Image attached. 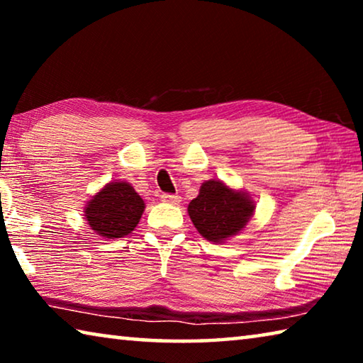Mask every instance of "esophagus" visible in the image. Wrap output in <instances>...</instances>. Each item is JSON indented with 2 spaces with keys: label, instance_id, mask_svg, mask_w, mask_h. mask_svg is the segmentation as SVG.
<instances>
[{
  "label": "esophagus",
  "instance_id": "1",
  "mask_svg": "<svg viewBox=\"0 0 363 363\" xmlns=\"http://www.w3.org/2000/svg\"><path fill=\"white\" fill-rule=\"evenodd\" d=\"M162 200L164 203H171V205H179L181 201V196L179 195H171V194H163L162 195Z\"/></svg>",
  "mask_w": 363,
  "mask_h": 363
}]
</instances>
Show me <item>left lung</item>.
Here are the masks:
<instances>
[{
  "label": "left lung",
  "instance_id": "left-lung-1",
  "mask_svg": "<svg viewBox=\"0 0 363 363\" xmlns=\"http://www.w3.org/2000/svg\"><path fill=\"white\" fill-rule=\"evenodd\" d=\"M189 216L206 240L220 243L237 235L255 214V201L242 190L223 181H205L200 194L189 203Z\"/></svg>",
  "mask_w": 363,
  "mask_h": 363
}]
</instances>
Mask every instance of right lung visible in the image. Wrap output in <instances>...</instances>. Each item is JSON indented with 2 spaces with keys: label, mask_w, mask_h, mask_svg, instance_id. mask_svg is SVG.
<instances>
[{
  "label": "right lung",
  "mask_w": 363,
  "mask_h": 363,
  "mask_svg": "<svg viewBox=\"0 0 363 363\" xmlns=\"http://www.w3.org/2000/svg\"><path fill=\"white\" fill-rule=\"evenodd\" d=\"M145 203L130 182H108L91 196L84 216L91 229L104 238H121L134 230Z\"/></svg>",
  "instance_id": "1"
}]
</instances>
